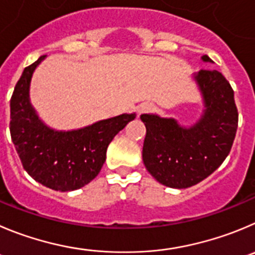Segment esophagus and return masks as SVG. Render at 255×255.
Masks as SVG:
<instances>
[{"mask_svg": "<svg viewBox=\"0 0 255 255\" xmlns=\"http://www.w3.org/2000/svg\"><path fill=\"white\" fill-rule=\"evenodd\" d=\"M153 109H154V106L152 103H148V102L139 104V106L137 107V112H138V114L148 113V112H152Z\"/></svg>", "mask_w": 255, "mask_h": 255, "instance_id": "obj_1", "label": "esophagus"}]
</instances>
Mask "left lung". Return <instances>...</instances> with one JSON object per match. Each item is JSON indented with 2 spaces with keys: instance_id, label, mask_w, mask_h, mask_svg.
Listing matches in <instances>:
<instances>
[{
  "instance_id": "left-lung-1",
  "label": "left lung",
  "mask_w": 255,
  "mask_h": 255,
  "mask_svg": "<svg viewBox=\"0 0 255 255\" xmlns=\"http://www.w3.org/2000/svg\"><path fill=\"white\" fill-rule=\"evenodd\" d=\"M205 63H213L208 55ZM204 102L199 121L190 127L173 118L142 114L146 126L142 158L147 171L160 184L187 189L203 181L224 162L238 128L234 90L218 70L194 74Z\"/></svg>"
}]
</instances>
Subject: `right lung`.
<instances>
[{
    "label": "right lung",
    "mask_w": 255,
    "mask_h": 255,
    "mask_svg": "<svg viewBox=\"0 0 255 255\" xmlns=\"http://www.w3.org/2000/svg\"><path fill=\"white\" fill-rule=\"evenodd\" d=\"M46 56L23 69L9 102V133L26 172L55 191H73L98 176L107 148L135 113L98 121L87 127L56 130L45 125L30 102L35 69Z\"/></svg>",
    "instance_id": "obj_1"
}]
</instances>
